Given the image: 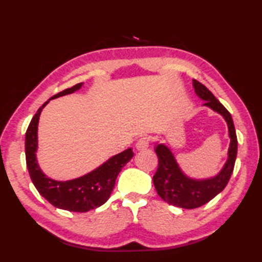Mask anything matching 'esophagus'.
Returning <instances> with one entry per match:
<instances>
[{"label": "esophagus", "instance_id": "34e87169", "mask_svg": "<svg viewBox=\"0 0 262 262\" xmlns=\"http://www.w3.org/2000/svg\"><path fill=\"white\" fill-rule=\"evenodd\" d=\"M149 146V137L148 136H142L140 140L136 142V148L137 149H145Z\"/></svg>", "mask_w": 262, "mask_h": 262}]
</instances>
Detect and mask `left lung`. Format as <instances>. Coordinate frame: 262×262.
<instances>
[{
	"mask_svg": "<svg viewBox=\"0 0 262 262\" xmlns=\"http://www.w3.org/2000/svg\"><path fill=\"white\" fill-rule=\"evenodd\" d=\"M192 84L197 96L206 100L204 104L208 105L225 118L227 126H229L231 144L229 148V159H227L224 168L216 177L206 180H193L186 177L168 147L163 144H158L155 147V152L159 158L158 170L153 176L155 189L164 202L186 209L197 208L207 204L223 190L227 182L230 181L237 153L236 133L229 110L202 83L197 80H192Z\"/></svg>",
	"mask_w": 262,
	"mask_h": 262,
	"instance_id": "obj_1",
	"label": "left lung"
}]
</instances>
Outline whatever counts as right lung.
Segmentation results:
<instances>
[{"instance_id": "right-lung-1", "label": "right lung", "mask_w": 262, "mask_h": 262, "mask_svg": "<svg viewBox=\"0 0 262 262\" xmlns=\"http://www.w3.org/2000/svg\"><path fill=\"white\" fill-rule=\"evenodd\" d=\"M81 86L82 83H77L74 86L55 94L49 100L73 93ZM49 100L38 109L26 132V162L31 181L38 192L57 208L85 213L90 209L100 207L109 199L117 177L121 169L134 157V152L132 148H128L109 159L107 162L90 173L74 180L56 181L47 178L37 163L36 151L38 146L37 129L39 116Z\"/></svg>"}]
</instances>
